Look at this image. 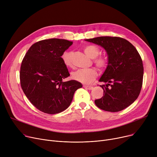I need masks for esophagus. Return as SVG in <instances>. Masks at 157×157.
I'll return each instance as SVG.
<instances>
[{
	"label": "esophagus",
	"instance_id": "34e87169",
	"mask_svg": "<svg viewBox=\"0 0 157 157\" xmlns=\"http://www.w3.org/2000/svg\"><path fill=\"white\" fill-rule=\"evenodd\" d=\"M83 86H84V88H85L87 90H92L93 88H94L93 86H86V85H85Z\"/></svg>",
	"mask_w": 157,
	"mask_h": 157
}]
</instances>
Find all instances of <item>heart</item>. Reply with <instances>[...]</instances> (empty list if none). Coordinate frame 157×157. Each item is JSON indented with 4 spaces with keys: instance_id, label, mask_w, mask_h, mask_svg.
Here are the masks:
<instances>
[{
    "instance_id": "obj_1",
    "label": "heart",
    "mask_w": 157,
    "mask_h": 157,
    "mask_svg": "<svg viewBox=\"0 0 157 157\" xmlns=\"http://www.w3.org/2000/svg\"><path fill=\"white\" fill-rule=\"evenodd\" d=\"M85 53L91 59H94V63L97 67L99 69H104L108 60L106 58L103 56H97L99 54V48L95 45H87L83 48ZM72 52L70 50L65 51L62 55V60L64 65L67 67H71L72 65ZM97 76V72L94 69H80L72 73V77L81 83L90 84L95 80Z\"/></svg>"
}]
</instances>
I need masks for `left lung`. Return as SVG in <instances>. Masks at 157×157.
I'll use <instances>...</instances> for the list:
<instances>
[{
  "mask_svg": "<svg viewBox=\"0 0 157 157\" xmlns=\"http://www.w3.org/2000/svg\"><path fill=\"white\" fill-rule=\"evenodd\" d=\"M85 40L101 46L108 55V65L99 79L106 83L100 86L104 95L95 101V105L109 112L125 109L137 99L142 88L144 68L141 56L129 41L121 37L102 36Z\"/></svg>",
  "mask_w": 157,
  "mask_h": 157,
  "instance_id": "1",
  "label": "left lung"
}]
</instances>
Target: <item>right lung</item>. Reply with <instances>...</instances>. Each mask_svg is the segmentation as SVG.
<instances>
[{"label":"right lung","mask_w":157,"mask_h":157,"mask_svg":"<svg viewBox=\"0 0 157 157\" xmlns=\"http://www.w3.org/2000/svg\"><path fill=\"white\" fill-rule=\"evenodd\" d=\"M72 41L49 39L32 44L21 62L20 78L24 94L37 109L48 114L59 113L70 105L82 84L76 80L63 81L70 74L62 55Z\"/></svg>","instance_id":"add662e5"}]
</instances>
